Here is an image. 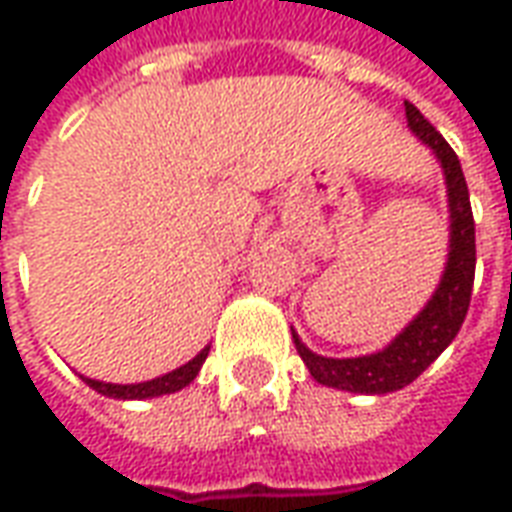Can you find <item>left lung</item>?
<instances>
[{"instance_id": "8db88e82", "label": "left lung", "mask_w": 512, "mask_h": 512, "mask_svg": "<svg viewBox=\"0 0 512 512\" xmlns=\"http://www.w3.org/2000/svg\"><path fill=\"white\" fill-rule=\"evenodd\" d=\"M407 111V125L410 130L429 144L438 155L443 175H446V192H449V262L443 270L438 290L429 298L424 309L415 315L407 329L398 334L393 343L368 354V357L331 359L320 357L309 351L292 331V340L298 354L306 362L315 382L348 393H370L382 396L401 390L415 382L435 359L449 348L463 326L468 303H471V287H474V270H477V236H474V214H471V200H468V186L457 153L451 150L449 142L440 136L424 119V114L404 102Z\"/></svg>"}]
</instances>
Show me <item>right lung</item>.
<instances>
[{"mask_svg":"<svg viewBox=\"0 0 512 512\" xmlns=\"http://www.w3.org/2000/svg\"><path fill=\"white\" fill-rule=\"evenodd\" d=\"M209 357V348H203L195 359H189L186 365L175 368L172 373H164L158 379H150V382H139V384H111V382H97V379H88L83 376V382L97 390L102 396L108 398H119V401H142V398H155V396H167V393H175V390H183L189 382H195V376L203 368V362Z\"/></svg>","mask_w":512,"mask_h":512,"instance_id":"1","label":"right lung"}]
</instances>
